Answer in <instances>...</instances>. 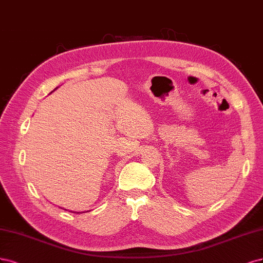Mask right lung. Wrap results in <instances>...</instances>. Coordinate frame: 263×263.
Instances as JSON below:
<instances>
[{
  "label": "right lung",
  "mask_w": 263,
  "mask_h": 263,
  "mask_svg": "<svg viewBox=\"0 0 263 263\" xmlns=\"http://www.w3.org/2000/svg\"><path fill=\"white\" fill-rule=\"evenodd\" d=\"M73 213H74V212H73ZM78 213H79V212H78Z\"/></svg>",
  "instance_id": "obj_1"
}]
</instances>
